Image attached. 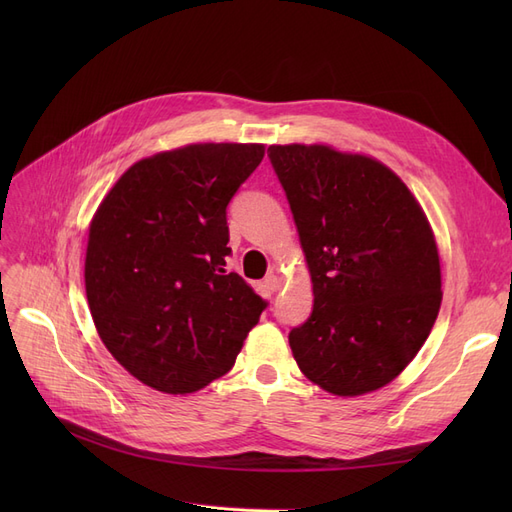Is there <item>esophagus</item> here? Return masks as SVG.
Here are the masks:
<instances>
[{"mask_svg": "<svg viewBox=\"0 0 512 512\" xmlns=\"http://www.w3.org/2000/svg\"><path fill=\"white\" fill-rule=\"evenodd\" d=\"M265 288H267L269 292H277V290H280V277H277L275 273H269V275L265 277Z\"/></svg>", "mask_w": 512, "mask_h": 512, "instance_id": "esophagus-1", "label": "esophagus"}]
</instances>
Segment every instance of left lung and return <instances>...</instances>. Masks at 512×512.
Returning <instances> with one entry per match:
<instances>
[{
	"mask_svg": "<svg viewBox=\"0 0 512 512\" xmlns=\"http://www.w3.org/2000/svg\"><path fill=\"white\" fill-rule=\"evenodd\" d=\"M312 275L314 309L288 342L324 391L395 380L438 318L442 277L421 205L391 168L324 145H271Z\"/></svg>",
	"mask_w": 512,
	"mask_h": 512,
	"instance_id": "obj_1",
	"label": "left lung"
}]
</instances>
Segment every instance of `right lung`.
Here are the masks:
<instances>
[{
	"label": "right lung",
	"mask_w": 512,
	"mask_h": 512,
	"mask_svg": "<svg viewBox=\"0 0 512 512\" xmlns=\"http://www.w3.org/2000/svg\"><path fill=\"white\" fill-rule=\"evenodd\" d=\"M265 145L200 143L130 166L89 226L85 290L98 335L151 389L183 395L235 365L267 301L228 273L226 207Z\"/></svg>",
	"instance_id": "obj_1"
}]
</instances>
